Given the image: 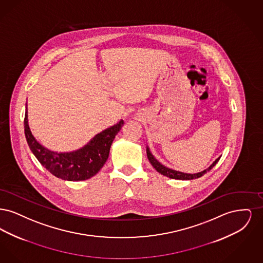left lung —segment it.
<instances>
[{
  "mask_svg": "<svg viewBox=\"0 0 263 263\" xmlns=\"http://www.w3.org/2000/svg\"><path fill=\"white\" fill-rule=\"evenodd\" d=\"M147 156H148V159L150 161L151 164L154 166V168L158 173H160L161 175H164V176H167L170 178L180 179V180H191V179H195V178L201 177L202 175H204L205 174H207L208 172H210L211 168H213V166H215V164L219 162V160L221 158V156L219 158H217L206 170H204L202 172L196 173V174H186V173H182V172H179V171H175V170H173V168H170V167L163 165V163H160L154 157V155L151 153L149 146H147Z\"/></svg>",
  "mask_w": 263,
  "mask_h": 263,
  "instance_id": "1",
  "label": "left lung"
}]
</instances>
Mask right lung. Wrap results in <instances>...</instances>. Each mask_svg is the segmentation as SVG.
Returning <instances> with one entry per match:
<instances>
[{
  "label": "right lung",
  "instance_id": "right-lung-1",
  "mask_svg": "<svg viewBox=\"0 0 263 263\" xmlns=\"http://www.w3.org/2000/svg\"><path fill=\"white\" fill-rule=\"evenodd\" d=\"M25 105V138L32 154L50 174L69 181L86 180L100 172L108 159L114 138L124 124V121L120 120L97 134L78 150L51 151L41 145L31 133L28 124L27 104Z\"/></svg>",
  "mask_w": 263,
  "mask_h": 263
}]
</instances>
